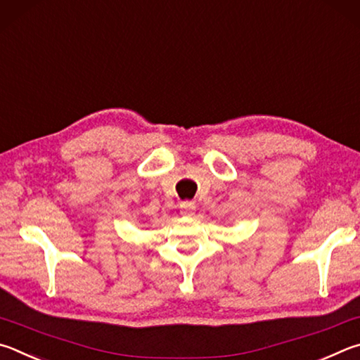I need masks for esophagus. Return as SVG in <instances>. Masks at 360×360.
<instances>
[{"label":"esophagus","instance_id":"1","mask_svg":"<svg viewBox=\"0 0 360 360\" xmlns=\"http://www.w3.org/2000/svg\"><path fill=\"white\" fill-rule=\"evenodd\" d=\"M180 213L184 217H193L194 212H196V205H194V202H190V200H185V202L180 204Z\"/></svg>","mask_w":360,"mask_h":360}]
</instances>
